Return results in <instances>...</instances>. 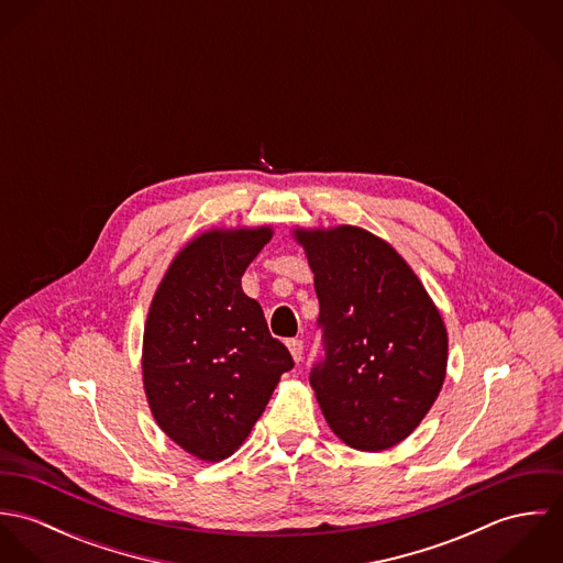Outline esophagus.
<instances>
[{"instance_id": "1", "label": "esophagus", "mask_w": 563, "mask_h": 563, "mask_svg": "<svg viewBox=\"0 0 563 563\" xmlns=\"http://www.w3.org/2000/svg\"><path fill=\"white\" fill-rule=\"evenodd\" d=\"M286 344H288V349H290L295 362H301V355H303V340L290 338V340H286Z\"/></svg>"}]
</instances>
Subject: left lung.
I'll return each mask as SVG.
<instances>
[{
  "label": "left lung",
  "mask_w": 563,
  "mask_h": 563,
  "mask_svg": "<svg viewBox=\"0 0 563 563\" xmlns=\"http://www.w3.org/2000/svg\"><path fill=\"white\" fill-rule=\"evenodd\" d=\"M321 306L324 355L310 373L331 431L357 451L405 440L438 399L449 340L420 279L366 230L295 232Z\"/></svg>",
  "instance_id": "left-lung-1"
}]
</instances>
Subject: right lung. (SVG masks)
<instances>
[{"label":"right lung","instance_id":"add662e5","mask_svg":"<svg viewBox=\"0 0 563 563\" xmlns=\"http://www.w3.org/2000/svg\"><path fill=\"white\" fill-rule=\"evenodd\" d=\"M268 228L214 230L186 244L156 290L143 382L162 431L203 462L230 457L295 366L241 277Z\"/></svg>","mask_w":563,"mask_h":563}]
</instances>
